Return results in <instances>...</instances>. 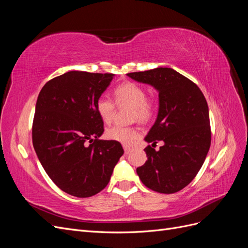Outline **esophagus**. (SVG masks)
I'll use <instances>...</instances> for the list:
<instances>
[{
	"label": "esophagus",
	"instance_id": "34e87169",
	"mask_svg": "<svg viewBox=\"0 0 248 248\" xmlns=\"http://www.w3.org/2000/svg\"><path fill=\"white\" fill-rule=\"evenodd\" d=\"M124 152H125V154H129L131 152V148L124 146Z\"/></svg>",
	"mask_w": 248,
	"mask_h": 248
}]
</instances>
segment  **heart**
Segmentation results:
<instances>
[{"mask_svg":"<svg viewBox=\"0 0 248 248\" xmlns=\"http://www.w3.org/2000/svg\"><path fill=\"white\" fill-rule=\"evenodd\" d=\"M115 100L118 104H127L133 108L132 117L139 121H147L152 116L154 102L146 97L145 89L131 81L124 82L115 89ZM96 110L103 122L109 123L115 112V103L107 96H101L96 102ZM140 136L136 127L114 125L108 128L106 137L108 140L131 145Z\"/></svg>","mask_w":248,"mask_h":248,"instance_id":"1","label":"heart"}]
</instances>
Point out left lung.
<instances>
[{"instance_id": "8db88e82", "label": "left lung", "mask_w": 248, "mask_h": 248, "mask_svg": "<svg viewBox=\"0 0 248 248\" xmlns=\"http://www.w3.org/2000/svg\"><path fill=\"white\" fill-rule=\"evenodd\" d=\"M132 79L158 91L157 119L145 140L148 160L137 172L148 188L160 193L183 189L197 176L211 145L209 108L193 81L167 67L127 73ZM159 140L164 146L153 148Z\"/></svg>"}]
</instances>
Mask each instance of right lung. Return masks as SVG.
I'll list each match as a JSON object with an SVG mask.
<instances>
[{"mask_svg": "<svg viewBox=\"0 0 248 248\" xmlns=\"http://www.w3.org/2000/svg\"><path fill=\"white\" fill-rule=\"evenodd\" d=\"M115 74L69 71L48 80L37 99L32 139L44 170L60 189L78 198L100 192L124 150L99 140L96 102Z\"/></svg>", "mask_w": 248, "mask_h": 248, "instance_id": "right-lung-1", "label": "right lung"}]
</instances>
